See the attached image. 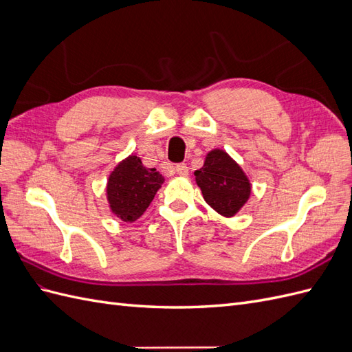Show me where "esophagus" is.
I'll use <instances>...</instances> for the list:
<instances>
[{
    "label": "esophagus",
    "instance_id": "obj_1",
    "mask_svg": "<svg viewBox=\"0 0 352 352\" xmlns=\"http://www.w3.org/2000/svg\"><path fill=\"white\" fill-rule=\"evenodd\" d=\"M175 168H176V172H177L179 176H188V173H189V167H188L185 163L176 164Z\"/></svg>",
    "mask_w": 352,
    "mask_h": 352
}]
</instances>
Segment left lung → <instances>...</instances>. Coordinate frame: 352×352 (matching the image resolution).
<instances>
[{
  "mask_svg": "<svg viewBox=\"0 0 352 352\" xmlns=\"http://www.w3.org/2000/svg\"><path fill=\"white\" fill-rule=\"evenodd\" d=\"M194 175L207 204L221 216L236 214L250 198L251 185L247 176L225 151L208 153L204 166Z\"/></svg>",
  "mask_w": 352,
  "mask_h": 352,
  "instance_id": "8db88e82",
  "label": "left lung"
}]
</instances>
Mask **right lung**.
I'll list each match as a JSON object with an SVG mask.
<instances>
[{
    "label": "right lung",
    "instance_id": "obj_1",
    "mask_svg": "<svg viewBox=\"0 0 352 352\" xmlns=\"http://www.w3.org/2000/svg\"><path fill=\"white\" fill-rule=\"evenodd\" d=\"M163 182L164 177L160 172L144 167L141 158L127 157L114 168L109 179L107 198L111 211L123 221H135L151 204Z\"/></svg>",
    "mask_w": 352,
    "mask_h": 352
}]
</instances>
